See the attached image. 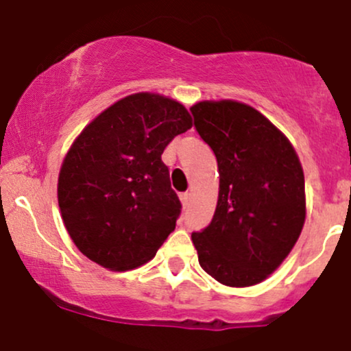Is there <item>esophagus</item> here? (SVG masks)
Here are the masks:
<instances>
[{"label": "esophagus", "mask_w": 351, "mask_h": 351, "mask_svg": "<svg viewBox=\"0 0 351 351\" xmlns=\"http://www.w3.org/2000/svg\"><path fill=\"white\" fill-rule=\"evenodd\" d=\"M180 200H182V205L183 207H186V205H189V202H190V193H182V195H180Z\"/></svg>", "instance_id": "esophagus-1"}]
</instances>
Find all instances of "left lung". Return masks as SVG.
Wrapping results in <instances>:
<instances>
[{
	"label": "left lung",
	"instance_id": "1",
	"mask_svg": "<svg viewBox=\"0 0 351 351\" xmlns=\"http://www.w3.org/2000/svg\"><path fill=\"white\" fill-rule=\"evenodd\" d=\"M190 112L219 168L214 217L192 232L198 263L224 285L260 284L280 267L302 231V166L289 139L250 105L200 101Z\"/></svg>",
	"mask_w": 351,
	"mask_h": 351
}]
</instances>
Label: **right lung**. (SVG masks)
Here are the masks:
<instances>
[{"label": "right lung", "instance_id": "right-lung-1", "mask_svg": "<svg viewBox=\"0 0 351 351\" xmlns=\"http://www.w3.org/2000/svg\"><path fill=\"white\" fill-rule=\"evenodd\" d=\"M190 127L182 104L156 93L129 95L84 127L58 183L62 221L84 256L113 271L154 258L182 212L161 154Z\"/></svg>", "mask_w": 351, "mask_h": 351}]
</instances>
